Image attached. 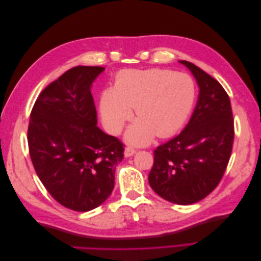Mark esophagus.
<instances>
[{"label": "esophagus", "mask_w": 261, "mask_h": 261, "mask_svg": "<svg viewBox=\"0 0 261 261\" xmlns=\"http://www.w3.org/2000/svg\"><path fill=\"white\" fill-rule=\"evenodd\" d=\"M136 153V149H134L133 147H126L125 148V151H124V154L125 156H132L133 154Z\"/></svg>", "instance_id": "34e87169"}]
</instances>
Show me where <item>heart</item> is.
Listing matches in <instances>:
<instances>
[{"instance_id":"1","label":"heart","mask_w":261,"mask_h":261,"mask_svg":"<svg viewBox=\"0 0 261 261\" xmlns=\"http://www.w3.org/2000/svg\"><path fill=\"white\" fill-rule=\"evenodd\" d=\"M195 84L186 74L170 69H125L115 77L112 89L102 92L100 112L106 127L118 134L135 109L137 121L126 133L132 145H146L175 134L191 114Z\"/></svg>"}]
</instances>
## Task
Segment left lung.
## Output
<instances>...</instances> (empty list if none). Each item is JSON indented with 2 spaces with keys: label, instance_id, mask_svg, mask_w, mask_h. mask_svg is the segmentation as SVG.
I'll return each instance as SVG.
<instances>
[{
  "label": "left lung",
  "instance_id": "1",
  "mask_svg": "<svg viewBox=\"0 0 261 261\" xmlns=\"http://www.w3.org/2000/svg\"><path fill=\"white\" fill-rule=\"evenodd\" d=\"M179 63L196 78L198 102L184 130L153 151L148 180L163 199L192 204L207 197L223 177L232 153L234 120L221 84L193 63Z\"/></svg>",
  "mask_w": 261,
  "mask_h": 261
}]
</instances>
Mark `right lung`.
<instances>
[{
  "instance_id": "right-lung-1",
  "label": "right lung",
  "mask_w": 261,
  "mask_h": 261,
  "mask_svg": "<svg viewBox=\"0 0 261 261\" xmlns=\"http://www.w3.org/2000/svg\"><path fill=\"white\" fill-rule=\"evenodd\" d=\"M100 66L68 69L42 90L30 113L28 147L37 175L62 206L99 207L111 195L124 144L97 126L90 91Z\"/></svg>"
}]
</instances>
